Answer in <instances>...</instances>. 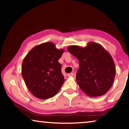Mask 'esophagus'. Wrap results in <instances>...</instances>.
Wrapping results in <instances>:
<instances>
[{
  "label": "esophagus",
  "instance_id": "34e87169",
  "mask_svg": "<svg viewBox=\"0 0 129 129\" xmlns=\"http://www.w3.org/2000/svg\"><path fill=\"white\" fill-rule=\"evenodd\" d=\"M73 75H74L73 73H70L67 74V76L69 77H72V76H73Z\"/></svg>",
  "mask_w": 129,
  "mask_h": 129
}]
</instances>
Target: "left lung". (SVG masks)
Masks as SVG:
<instances>
[{
	"label": "left lung",
	"mask_w": 129,
	"mask_h": 129,
	"mask_svg": "<svg viewBox=\"0 0 129 129\" xmlns=\"http://www.w3.org/2000/svg\"><path fill=\"white\" fill-rule=\"evenodd\" d=\"M67 49L79 60L76 79L81 90L93 98L106 94L116 75L115 64L110 53L95 42H89L85 47L73 45Z\"/></svg>",
	"instance_id": "left-lung-1"
}]
</instances>
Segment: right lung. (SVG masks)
Segmentation results:
<instances>
[{
    "label": "right lung",
    "instance_id": "obj_1",
    "mask_svg": "<svg viewBox=\"0 0 129 129\" xmlns=\"http://www.w3.org/2000/svg\"><path fill=\"white\" fill-rule=\"evenodd\" d=\"M64 52L52 42L40 44L24 58L22 75L26 85L35 97L47 99L55 96L64 83L59 58Z\"/></svg>",
    "mask_w": 129,
    "mask_h": 129
}]
</instances>
